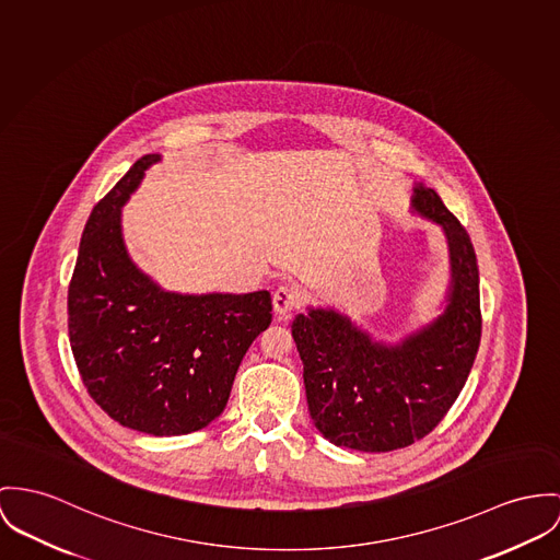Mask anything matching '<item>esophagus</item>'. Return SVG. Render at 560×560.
Returning a JSON list of instances; mask_svg holds the SVG:
<instances>
[{"label": "esophagus", "mask_w": 560, "mask_h": 560, "mask_svg": "<svg viewBox=\"0 0 560 560\" xmlns=\"http://www.w3.org/2000/svg\"><path fill=\"white\" fill-rule=\"evenodd\" d=\"M272 304H275V311L277 315H288L290 311H294L299 304H301V292L296 285H279L272 294Z\"/></svg>", "instance_id": "obj_1"}]
</instances>
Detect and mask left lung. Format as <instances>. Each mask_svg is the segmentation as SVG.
I'll return each mask as SVG.
<instances>
[{
  "instance_id": "left-lung-1",
  "label": "left lung",
  "mask_w": 560,
  "mask_h": 560,
  "mask_svg": "<svg viewBox=\"0 0 560 560\" xmlns=\"http://www.w3.org/2000/svg\"><path fill=\"white\" fill-rule=\"evenodd\" d=\"M413 209L447 236V306L398 345L377 343L332 308H308L292 324L315 429L360 452L407 447L445 418L465 386L481 339L479 270L465 225L436 191L413 189Z\"/></svg>"
}]
</instances>
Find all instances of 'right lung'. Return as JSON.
I'll list each match as a JSON object with an SVG mask.
<instances>
[{"label":"right lung","instance_id":"right-lung-1","mask_svg":"<svg viewBox=\"0 0 560 560\" xmlns=\"http://www.w3.org/2000/svg\"><path fill=\"white\" fill-rule=\"evenodd\" d=\"M160 155L140 158L93 207L68 288L70 345L89 396L121 427L174 436L225 409L272 302L254 294L164 292L129 259L121 207Z\"/></svg>","mask_w":560,"mask_h":560}]
</instances>
